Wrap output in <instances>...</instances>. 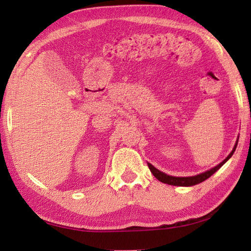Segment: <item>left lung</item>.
I'll return each mask as SVG.
<instances>
[{
	"mask_svg": "<svg viewBox=\"0 0 251 251\" xmlns=\"http://www.w3.org/2000/svg\"><path fill=\"white\" fill-rule=\"evenodd\" d=\"M237 144L238 142H236V145L233 147V150L231 151L230 154H229L226 158H225L222 163L217 166L209 169V171H207L205 173H201L199 174V175L196 176H190V177H175V176H169L167 174H165L163 172L158 171V169L155 168L152 166L151 164L148 163V167H150L151 172L152 173V175H154L157 179L159 181L164 182V184H168V185H173V186H182V187H188V186H194V185H197L199 182H202L203 180H206L209 178L212 174H215L216 172L218 171V169L223 166V165L226 163V161L230 158V157L233 155V152L236 151V147H237Z\"/></svg>",
	"mask_w": 251,
	"mask_h": 251,
	"instance_id": "obj_1",
	"label": "left lung"
}]
</instances>
